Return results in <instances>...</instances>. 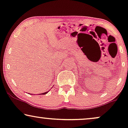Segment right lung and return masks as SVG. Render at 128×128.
Listing matches in <instances>:
<instances>
[{
    "label": "right lung",
    "mask_w": 128,
    "mask_h": 128,
    "mask_svg": "<svg viewBox=\"0 0 128 128\" xmlns=\"http://www.w3.org/2000/svg\"><path fill=\"white\" fill-rule=\"evenodd\" d=\"M48 92H49V91H48ZM48 92H43V93H42L41 94H46V93H48Z\"/></svg>",
    "instance_id": "1"
}]
</instances>
